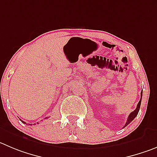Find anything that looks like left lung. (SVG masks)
I'll list each match as a JSON object with an SVG mask.
<instances>
[{"mask_svg":"<svg viewBox=\"0 0 157 157\" xmlns=\"http://www.w3.org/2000/svg\"><path fill=\"white\" fill-rule=\"evenodd\" d=\"M142 96H143V90H142V92H141V98H140V102H139L138 105H137V107H136V109H135L132 112H131V113H130V115H128V120H127V121H126V123H125V126H124V128H125L126 125H128V124H129V123L131 122V121H132V120L134 119L136 116H137V115H138L139 111H140V105H141Z\"/></svg>","mask_w":157,"mask_h":157,"instance_id":"8db88e82","label":"left lung"}]
</instances>
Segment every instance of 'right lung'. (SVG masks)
Here are the masks:
<instances>
[{"label": "right lung", "instance_id": "1", "mask_svg": "<svg viewBox=\"0 0 157 157\" xmlns=\"http://www.w3.org/2000/svg\"><path fill=\"white\" fill-rule=\"evenodd\" d=\"M20 120H21V119H20ZM22 121V122L24 123V124H26V122H25L24 121ZM37 123H38V122H37ZM38 124H39V123H38ZM29 125H32V124H29Z\"/></svg>", "mask_w": 157, "mask_h": 157}]
</instances>
